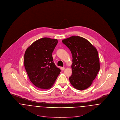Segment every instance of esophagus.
Returning <instances> with one entry per match:
<instances>
[{
  "label": "esophagus",
  "instance_id": "1",
  "mask_svg": "<svg viewBox=\"0 0 120 120\" xmlns=\"http://www.w3.org/2000/svg\"><path fill=\"white\" fill-rule=\"evenodd\" d=\"M60 68H61V69L62 71H63V70H64L65 69V68H64V67H61Z\"/></svg>",
  "mask_w": 120,
  "mask_h": 120
}]
</instances>
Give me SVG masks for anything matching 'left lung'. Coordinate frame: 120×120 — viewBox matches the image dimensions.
<instances>
[{"label": "left lung", "instance_id": "obj_1", "mask_svg": "<svg viewBox=\"0 0 120 120\" xmlns=\"http://www.w3.org/2000/svg\"><path fill=\"white\" fill-rule=\"evenodd\" d=\"M62 42L71 52L72 57L71 85L79 90H84L91 85L100 70L98 52L87 40L72 36Z\"/></svg>", "mask_w": 120, "mask_h": 120}]
</instances>
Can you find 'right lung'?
Instances as JSON below:
<instances>
[{
  "instance_id": "add662e5",
  "label": "right lung",
  "mask_w": 120,
  "mask_h": 120,
  "mask_svg": "<svg viewBox=\"0 0 120 120\" xmlns=\"http://www.w3.org/2000/svg\"><path fill=\"white\" fill-rule=\"evenodd\" d=\"M57 43V39L44 37L35 41L25 52V68L30 81L38 88H51L60 73L52 55Z\"/></svg>"
}]
</instances>
